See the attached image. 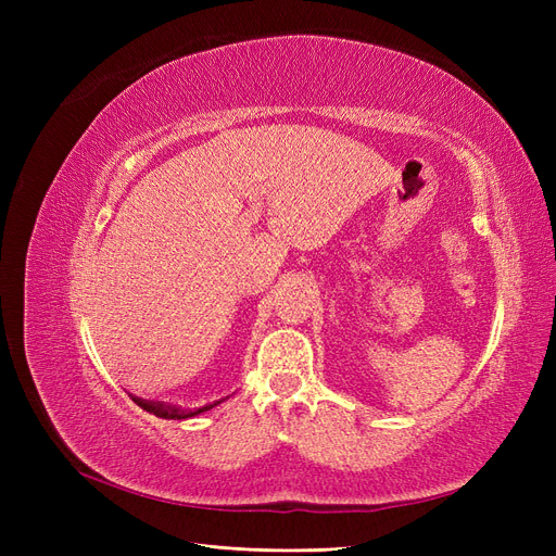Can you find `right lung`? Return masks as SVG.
Masks as SVG:
<instances>
[{"instance_id":"1","label":"right lung","mask_w":556,"mask_h":556,"mask_svg":"<svg viewBox=\"0 0 556 556\" xmlns=\"http://www.w3.org/2000/svg\"><path fill=\"white\" fill-rule=\"evenodd\" d=\"M131 399H134V403H137V406H141L143 410L153 413V415H157V417H164V419H185V417H194V415H199V413L211 410L213 406H217V403H220V401H215V403H208V406H204V408H197V410H180V408H176V406H164V403L146 401V399H139V396H131Z\"/></svg>"}]
</instances>
